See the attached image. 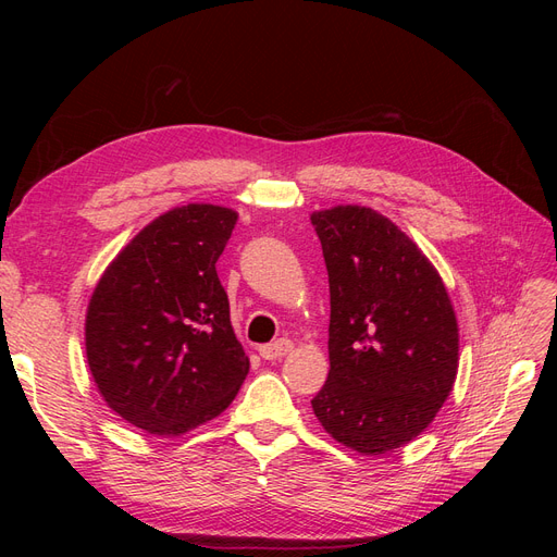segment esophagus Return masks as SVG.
Here are the masks:
<instances>
[{"label": "esophagus", "mask_w": 557, "mask_h": 557, "mask_svg": "<svg viewBox=\"0 0 557 557\" xmlns=\"http://www.w3.org/2000/svg\"><path fill=\"white\" fill-rule=\"evenodd\" d=\"M290 350H293V342H290V339H278V342L260 346V356H262L264 360H276V358L288 356Z\"/></svg>", "instance_id": "1"}]
</instances>
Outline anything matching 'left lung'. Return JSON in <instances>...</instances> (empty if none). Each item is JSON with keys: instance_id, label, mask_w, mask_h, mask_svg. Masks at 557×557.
Here are the masks:
<instances>
[{"instance_id": "left-lung-1", "label": "left lung", "mask_w": 557, "mask_h": 557, "mask_svg": "<svg viewBox=\"0 0 557 557\" xmlns=\"http://www.w3.org/2000/svg\"><path fill=\"white\" fill-rule=\"evenodd\" d=\"M330 276V374L311 399L336 442L381 455L409 444L458 374V320L432 262L385 215H311Z\"/></svg>"}]
</instances>
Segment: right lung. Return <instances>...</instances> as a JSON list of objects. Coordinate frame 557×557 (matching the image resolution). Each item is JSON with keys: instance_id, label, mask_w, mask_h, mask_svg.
<instances>
[{"instance_id": "obj_1", "label": "right lung", "mask_w": 557, "mask_h": 557, "mask_svg": "<svg viewBox=\"0 0 557 557\" xmlns=\"http://www.w3.org/2000/svg\"><path fill=\"white\" fill-rule=\"evenodd\" d=\"M237 213L188 205L109 264L86 315L92 379L129 425L176 436L223 413L248 374L215 262Z\"/></svg>"}]
</instances>
